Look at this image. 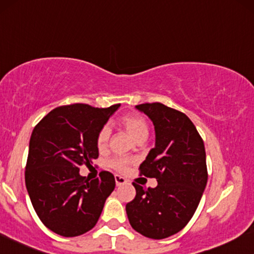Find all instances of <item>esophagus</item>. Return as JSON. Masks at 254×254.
Here are the masks:
<instances>
[{
    "label": "esophagus",
    "mask_w": 254,
    "mask_h": 254,
    "mask_svg": "<svg viewBox=\"0 0 254 254\" xmlns=\"http://www.w3.org/2000/svg\"><path fill=\"white\" fill-rule=\"evenodd\" d=\"M115 180H116V185H117V186H122V185H124V183H127V180H125V177L121 176V175H116Z\"/></svg>",
    "instance_id": "obj_1"
}]
</instances>
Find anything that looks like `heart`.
I'll return each mask as SVG.
<instances>
[{"mask_svg":"<svg viewBox=\"0 0 254 254\" xmlns=\"http://www.w3.org/2000/svg\"><path fill=\"white\" fill-rule=\"evenodd\" d=\"M119 122L123 127L130 132V135L135 138L137 142H142L149 135V124L145 121V118L142 115L135 114H125L119 118ZM110 136H111V130L108 125L103 127L102 129L98 131L96 144L99 151H104L108 148L110 142ZM131 163V160L127 157H115L110 161V166L117 172L123 173L127 169Z\"/></svg>","mask_w":254,"mask_h":254,"instance_id":"obj_1","label":"heart"}]
</instances>
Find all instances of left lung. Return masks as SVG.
Listing matches in <instances>:
<instances>
[{
  "mask_svg": "<svg viewBox=\"0 0 254 254\" xmlns=\"http://www.w3.org/2000/svg\"><path fill=\"white\" fill-rule=\"evenodd\" d=\"M151 119L155 148L139 166V174L158 185L144 189L133 182L136 196L127 203L131 227L150 239L176 234L193 218L207 185L203 140L183 112L161 103L136 105Z\"/></svg>",
  "mask_w": 254,
  "mask_h": 254,
  "instance_id": "obj_1",
  "label": "left lung"
}]
</instances>
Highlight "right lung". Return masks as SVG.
<instances>
[{
    "label": "right lung",
    "instance_id": "obj_1",
    "mask_svg": "<svg viewBox=\"0 0 254 254\" xmlns=\"http://www.w3.org/2000/svg\"><path fill=\"white\" fill-rule=\"evenodd\" d=\"M119 106H59L35 125L24 180L36 214L54 233L68 238L92 230L114 191L116 181L110 172L103 170L99 179L88 181L79 169L98 158V131Z\"/></svg>",
    "mask_w": 254,
    "mask_h": 254
}]
</instances>
